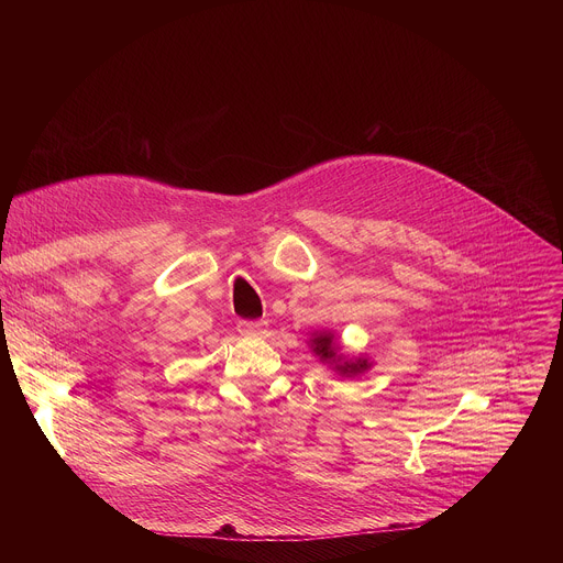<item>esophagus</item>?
<instances>
[{
  "mask_svg": "<svg viewBox=\"0 0 563 563\" xmlns=\"http://www.w3.org/2000/svg\"><path fill=\"white\" fill-rule=\"evenodd\" d=\"M238 332L243 336H263L267 332L265 320H240Z\"/></svg>",
  "mask_w": 563,
  "mask_h": 563,
  "instance_id": "34e87169",
  "label": "esophagus"
}]
</instances>
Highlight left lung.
I'll return each mask as SVG.
<instances>
[{"instance_id": "1", "label": "left lung", "mask_w": 563, "mask_h": 563, "mask_svg": "<svg viewBox=\"0 0 563 563\" xmlns=\"http://www.w3.org/2000/svg\"><path fill=\"white\" fill-rule=\"evenodd\" d=\"M309 350L318 356L320 363L330 365L339 376H345V378H354V376H361L365 374L367 369H372L374 361H369V356H350L341 350V343L336 341L334 332L330 330H318L311 334V339L307 341Z\"/></svg>"}]
</instances>
